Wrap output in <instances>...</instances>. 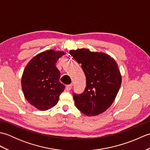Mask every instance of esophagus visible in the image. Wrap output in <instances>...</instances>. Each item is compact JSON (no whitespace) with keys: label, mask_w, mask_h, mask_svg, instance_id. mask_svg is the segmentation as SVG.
Listing matches in <instances>:
<instances>
[{"label":"esophagus","mask_w":150,"mask_h":150,"mask_svg":"<svg viewBox=\"0 0 150 150\" xmlns=\"http://www.w3.org/2000/svg\"><path fill=\"white\" fill-rule=\"evenodd\" d=\"M72 86H73V84H70L67 85L66 86V91H70V90H71V88H72Z\"/></svg>","instance_id":"obj_1"}]
</instances>
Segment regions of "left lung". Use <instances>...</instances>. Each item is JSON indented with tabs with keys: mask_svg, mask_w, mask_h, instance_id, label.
<instances>
[{
	"mask_svg": "<svg viewBox=\"0 0 150 150\" xmlns=\"http://www.w3.org/2000/svg\"><path fill=\"white\" fill-rule=\"evenodd\" d=\"M69 53L81 64L86 79L83 93H73L76 107L88 116L104 112L113 103L122 82L115 60L106 53L91 52L85 48Z\"/></svg>",
	"mask_w": 150,
	"mask_h": 150,
	"instance_id": "obj_1",
	"label": "left lung"
}]
</instances>
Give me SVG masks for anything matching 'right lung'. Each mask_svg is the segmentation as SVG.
<instances>
[{
  "label": "right lung",
  "mask_w": 150,
  "mask_h": 150,
  "mask_svg": "<svg viewBox=\"0 0 150 150\" xmlns=\"http://www.w3.org/2000/svg\"><path fill=\"white\" fill-rule=\"evenodd\" d=\"M64 52L50 50L35 56L28 63L21 84L25 98L33 106L45 111L55 106L65 86L60 83L56 62Z\"/></svg>",
  "instance_id": "add662e5"
}]
</instances>
